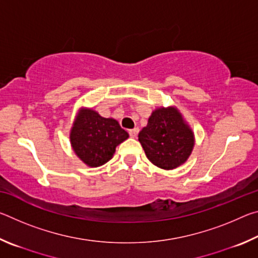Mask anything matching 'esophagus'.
I'll return each mask as SVG.
<instances>
[{
	"mask_svg": "<svg viewBox=\"0 0 258 258\" xmlns=\"http://www.w3.org/2000/svg\"><path fill=\"white\" fill-rule=\"evenodd\" d=\"M128 133H130V137L131 138H137L138 137V133H139V128L135 127V128L130 130Z\"/></svg>",
	"mask_w": 258,
	"mask_h": 258,
	"instance_id": "esophagus-1",
	"label": "esophagus"
}]
</instances>
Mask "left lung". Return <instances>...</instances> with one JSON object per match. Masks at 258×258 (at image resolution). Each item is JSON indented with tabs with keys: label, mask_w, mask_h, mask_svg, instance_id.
Returning <instances> with one entry per match:
<instances>
[{
	"label": "left lung",
	"mask_w": 258,
	"mask_h": 258,
	"mask_svg": "<svg viewBox=\"0 0 258 258\" xmlns=\"http://www.w3.org/2000/svg\"><path fill=\"white\" fill-rule=\"evenodd\" d=\"M139 141L152 164L163 169L182 165L195 145L191 132L175 108H159L139 133Z\"/></svg>",
	"instance_id": "left-lung-1"
}]
</instances>
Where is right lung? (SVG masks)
Instances as JSON below:
<instances>
[{
	"label": "right lung",
	"instance_id": "right-lung-1",
	"mask_svg": "<svg viewBox=\"0 0 258 258\" xmlns=\"http://www.w3.org/2000/svg\"><path fill=\"white\" fill-rule=\"evenodd\" d=\"M128 138L118 121L103 118L94 110H82L71 132L75 154L87 166L98 167L112 158L116 147Z\"/></svg>",
	"mask_w": 258,
	"mask_h": 258
}]
</instances>
